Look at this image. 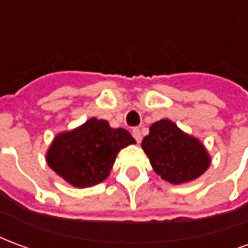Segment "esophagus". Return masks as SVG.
Listing matches in <instances>:
<instances>
[{"instance_id":"obj_1","label":"esophagus","mask_w":248,"mask_h":248,"mask_svg":"<svg viewBox=\"0 0 248 248\" xmlns=\"http://www.w3.org/2000/svg\"><path fill=\"white\" fill-rule=\"evenodd\" d=\"M133 137L135 138V140L140 143V140H142V133H140V129H133Z\"/></svg>"}]
</instances>
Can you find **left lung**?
<instances>
[{"label": "left lung", "instance_id": "obj_1", "mask_svg": "<svg viewBox=\"0 0 248 248\" xmlns=\"http://www.w3.org/2000/svg\"><path fill=\"white\" fill-rule=\"evenodd\" d=\"M140 146L156 175L171 185L191 182L204 174L211 163L206 146L170 119L151 124Z\"/></svg>", "mask_w": 248, "mask_h": 248}]
</instances>
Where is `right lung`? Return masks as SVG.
<instances>
[{"label":"right lung","instance_id":"1","mask_svg":"<svg viewBox=\"0 0 248 248\" xmlns=\"http://www.w3.org/2000/svg\"><path fill=\"white\" fill-rule=\"evenodd\" d=\"M134 143L127 130L113 129L105 119L90 118L57 134L46 151V162L65 182L85 188L108 179L117 154Z\"/></svg>","mask_w":248,"mask_h":248}]
</instances>
